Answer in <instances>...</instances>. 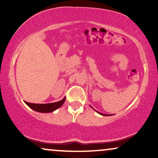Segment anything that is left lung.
I'll use <instances>...</instances> for the list:
<instances>
[{
    "label": "left lung",
    "mask_w": 158,
    "mask_h": 158,
    "mask_svg": "<svg viewBox=\"0 0 158 158\" xmlns=\"http://www.w3.org/2000/svg\"><path fill=\"white\" fill-rule=\"evenodd\" d=\"M97 112H98V114H101V115H103V116H109V115L104 114H102V113H101V112H98V111H97ZM109 115H110V114H109Z\"/></svg>",
    "instance_id": "obj_1"
}]
</instances>
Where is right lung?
Here are the masks:
<instances>
[{
  "mask_svg": "<svg viewBox=\"0 0 158 158\" xmlns=\"http://www.w3.org/2000/svg\"><path fill=\"white\" fill-rule=\"evenodd\" d=\"M65 101V97L61 101L55 103H44V104H39V103H31L28 102H25L26 104L30 108H31L33 110L41 113H49L52 112L56 109L61 106L63 104Z\"/></svg>",
  "mask_w": 158,
  "mask_h": 158,
  "instance_id": "1",
  "label": "right lung"
}]
</instances>
